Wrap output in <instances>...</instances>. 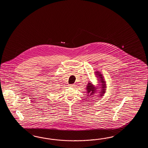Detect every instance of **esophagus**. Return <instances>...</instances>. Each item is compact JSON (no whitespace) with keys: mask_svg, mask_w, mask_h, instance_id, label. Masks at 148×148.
I'll return each instance as SVG.
<instances>
[{"mask_svg":"<svg viewBox=\"0 0 148 148\" xmlns=\"http://www.w3.org/2000/svg\"><path fill=\"white\" fill-rule=\"evenodd\" d=\"M68 86H69L70 87H73L75 86V85H73V84H70Z\"/></svg>","mask_w":148,"mask_h":148,"instance_id":"esophagus-1","label":"esophagus"}]
</instances>
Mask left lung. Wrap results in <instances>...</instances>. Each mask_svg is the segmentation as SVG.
<instances>
[{
  "label": "left lung",
  "mask_w": 148,
  "mask_h": 148,
  "mask_svg": "<svg viewBox=\"0 0 148 148\" xmlns=\"http://www.w3.org/2000/svg\"><path fill=\"white\" fill-rule=\"evenodd\" d=\"M100 75H101V74H100ZM99 76H100V77H101V78H100L101 79V82H102L101 83H102V84H103V85H102L103 86L102 87L103 90H101L102 92H101V94H104V92H105V90H106V89H105V88H106V87H105L106 86H105V83L106 82H104V80H103L104 79H103V78L102 77V75H99ZM86 89H87V93L88 94L87 96H91L90 95H89L90 93H91V94H90L91 95L93 94V93H94V86L91 84V83H88V84L87 85V88H86ZM101 96H101L103 95V94H101Z\"/></svg>",
  "instance_id": "1"
}]
</instances>
